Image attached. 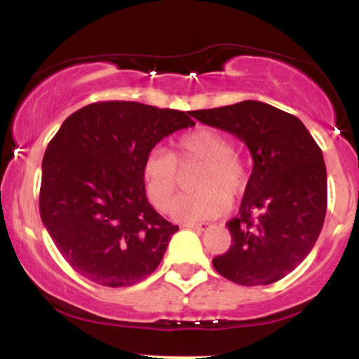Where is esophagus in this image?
<instances>
[{
  "label": "esophagus",
  "mask_w": 359,
  "mask_h": 359,
  "mask_svg": "<svg viewBox=\"0 0 359 359\" xmlns=\"http://www.w3.org/2000/svg\"><path fill=\"white\" fill-rule=\"evenodd\" d=\"M185 228L197 229V231H205V229H211L212 224H209V222H189V224H185Z\"/></svg>",
  "instance_id": "1"
}]
</instances>
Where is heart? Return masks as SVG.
<instances>
[{"mask_svg": "<svg viewBox=\"0 0 359 359\" xmlns=\"http://www.w3.org/2000/svg\"><path fill=\"white\" fill-rule=\"evenodd\" d=\"M201 163L192 189L197 192L179 197L172 216L179 221L211 219L224 214L231 200L245 191L246 170L241 158L233 154L229 138L214 128H196L180 135L174 150L155 148L142 165V179L150 203L165 211L174 201L179 185V167Z\"/></svg>", "mask_w": 359, "mask_h": 359, "instance_id": "1", "label": "heart"}]
</instances>
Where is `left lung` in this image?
I'll return each instance as SVG.
<instances>
[{"mask_svg":"<svg viewBox=\"0 0 359 359\" xmlns=\"http://www.w3.org/2000/svg\"><path fill=\"white\" fill-rule=\"evenodd\" d=\"M192 116L238 137L253 156L240 212L226 224L231 246L212 259L214 269L238 285L278 282L306 259L323 229V151L297 116L266 102L241 101Z\"/></svg>","mask_w":359,"mask_h":359,"instance_id":"1","label":"left lung"}]
</instances>
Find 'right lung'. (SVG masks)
Returning a JSON list of instances; mask_svg holds the SVG:
<instances>
[{"label":"right lung","instance_id":"add662e5","mask_svg":"<svg viewBox=\"0 0 359 359\" xmlns=\"http://www.w3.org/2000/svg\"><path fill=\"white\" fill-rule=\"evenodd\" d=\"M191 116L192 111L104 101L62 123L43 155L40 217L82 277L130 287L160 265L179 226L148 203L142 165L160 140L196 125Z\"/></svg>","mask_w":359,"mask_h":359}]
</instances>
